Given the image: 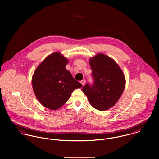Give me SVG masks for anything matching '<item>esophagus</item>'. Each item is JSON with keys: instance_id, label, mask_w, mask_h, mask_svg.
<instances>
[{"instance_id": "obj_1", "label": "esophagus", "mask_w": 159, "mask_h": 159, "mask_svg": "<svg viewBox=\"0 0 159 159\" xmlns=\"http://www.w3.org/2000/svg\"><path fill=\"white\" fill-rule=\"evenodd\" d=\"M80 82H81L82 85L84 86V85H85V79H83L82 80H81V81H80Z\"/></svg>"}]
</instances>
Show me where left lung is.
<instances>
[{
	"label": "left lung",
	"mask_w": 159,
	"mask_h": 159,
	"mask_svg": "<svg viewBox=\"0 0 159 159\" xmlns=\"http://www.w3.org/2000/svg\"><path fill=\"white\" fill-rule=\"evenodd\" d=\"M93 83H87L82 91L91 105L99 111L112 107L124 90V74L112 58L100 53L90 60Z\"/></svg>",
	"instance_id": "1"
}]
</instances>
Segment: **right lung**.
Wrapping results in <instances>:
<instances>
[{
    "instance_id": "1",
    "label": "right lung",
    "mask_w": 159,
    "mask_h": 159,
    "mask_svg": "<svg viewBox=\"0 0 159 159\" xmlns=\"http://www.w3.org/2000/svg\"><path fill=\"white\" fill-rule=\"evenodd\" d=\"M67 63L60 53H54L39 65L32 76L34 92L39 102L48 109H59L74 90L82 87L66 70Z\"/></svg>"
}]
</instances>
